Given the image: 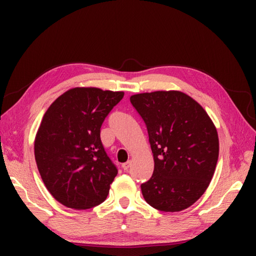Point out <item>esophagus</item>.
<instances>
[{
	"instance_id": "obj_1",
	"label": "esophagus",
	"mask_w": 256,
	"mask_h": 256,
	"mask_svg": "<svg viewBox=\"0 0 256 256\" xmlns=\"http://www.w3.org/2000/svg\"><path fill=\"white\" fill-rule=\"evenodd\" d=\"M130 167H131V162H130V160H128V162H126L122 164V168H123L124 170H128Z\"/></svg>"
}]
</instances>
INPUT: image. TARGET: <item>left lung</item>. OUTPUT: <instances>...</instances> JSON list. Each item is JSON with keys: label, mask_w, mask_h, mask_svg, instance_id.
<instances>
[{"label": "left lung", "mask_w": 256, "mask_h": 256, "mask_svg": "<svg viewBox=\"0 0 256 256\" xmlns=\"http://www.w3.org/2000/svg\"><path fill=\"white\" fill-rule=\"evenodd\" d=\"M133 107L144 120L154 154L151 178L141 184L152 208L182 211L206 192L214 174L219 138L200 104L180 92L133 94Z\"/></svg>", "instance_id": "left-lung-1"}]
</instances>
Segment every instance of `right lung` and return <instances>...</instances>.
Instances as JSON below:
<instances>
[{
  "label": "right lung",
  "instance_id": "1",
  "mask_svg": "<svg viewBox=\"0 0 256 256\" xmlns=\"http://www.w3.org/2000/svg\"><path fill=\"white\" fill-rule=\"evenodd\" d=\"M123 92L73 88L52 104L34 138V159L56 201L86 210L106 200L118 168L100 140L102 124Z\"/></svg>",
  "mask_w": 256,
  "mask_h": 256
}]
</instances>
